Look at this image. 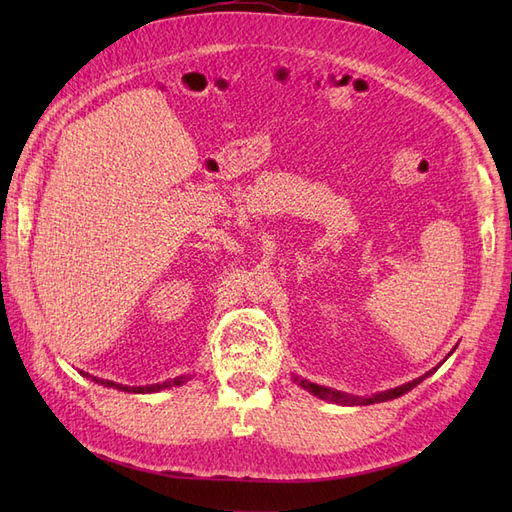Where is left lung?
I'll use <instances>...</instances> for the list:
<instances>
[{
	"label": "left lung",
	"instance_id": "8db88e82",
	"mask_svg": "<svg viewBox=\"0 0 512 512\" xmlns=\"http://www.w3.org/2000/svg\"><path fill=\"white\" fill-rule=\"evenodd\" d=\"M438 369V367H436ZM436 369H429L425 376L416 378L412 382H406L397 386V389H391V391H382V393H376L371 397H359V395H348V393H342V391H335V389H329V386H320V384H314L309 380H301V378H294L299 382V386H303L305 391H309L312 395L324 399V401H331V404H339V406H369V404H380V401H389V399H395V397H401L404 393L412 391L416 384H421L425 378H429L433 371Z\"/></svg>",
	"mask_w": 512,
	"mask_h": 512
}]
</instances>
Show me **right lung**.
Here are the masks:
<instances>
[{"label":"right lung","instance_id":"add662e5","mask_svg":"<svg viewBox=\"0 0 512 512\" xmlns=\"http://www.w3.org/2000/svg\"><path fill=\"white\" fill-rule=\"evenodd\" d=\"M81 374L89 378V374H85V371H81ZM91 380L108 386V389H117V391H126V393H158L162 389H170V386H181L183 382L190 380V376H179L173 380H166L162 384H149V386H126V384H117L113 380H102V378H94V376H91Z\"/></svg>","mask_w":512,"mask_h":512}]
</instances>
